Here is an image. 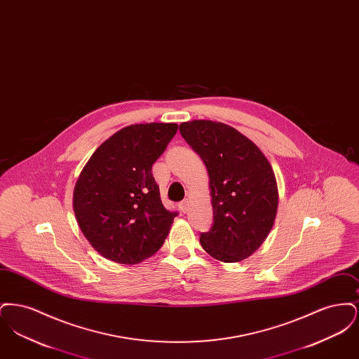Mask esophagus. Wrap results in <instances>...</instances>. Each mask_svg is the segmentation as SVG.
<instances>
[{"mask_svg":"<svg viewBox=\"0 0 359 359\" xmlns=\"http://www.w3.org/2000/svg\"><path fill=\"white\" fill-rule=\"evenodd\" d=\"M179 207H180V210H182V212H187L188 211V201H183L180 205H179Z\"/></svg>","mask_w":359,"mask_h":359,"instance_id":"1","label":"esophagus"}]
</instances>
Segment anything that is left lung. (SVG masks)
I'll list each match as a JSON object with an SVG mask.
<instances>
[{"label":"left lung","mask_w":359,"mask_h":359,"mask_svg":"<svg viewBox=\"0 0 359 359\" xmlns=\"http://www.w3.org/2000/svg\"><path fill=\"white\" fill-rule=\"evenodd\" d=\"M179 130L208 172L214 223L201 234L202 248L222 262L252 256L277 215L278 189L269 160L250 138L222 122L188 121Z\"/></svg>","instance_id":"1"}]
</instances>
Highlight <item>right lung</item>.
<instances>
[{
    "label": "right lung",
    "instance_id": "1",
    "mask_svg": "<svg viewBox=\"0 0 359 359\" xmlns=\"http://www.w3.org/2000/svg\"><path fill=\"white\" fill-rule=\"evenodd\" d=\"M176 132L177 123L129 125L86 163L72 205L86 239L104 258L133 265L163 246L177 212L161 203L152 165Z\"/></svg>",
    "mask_w": 359,
    "mask_h": 359
}]
</instances>
